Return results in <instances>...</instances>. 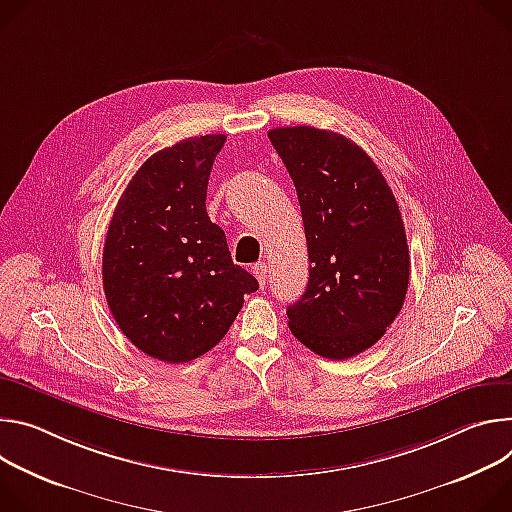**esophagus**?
Masks as SVG:
<instances>
[{
  "label": "esophagus",
  "mask_w": 512,
  "mask_h": 512,
  "mask_svg": "<svg viewBox=\"0 0 512 512\" xmlns=\"http://www.w3.org/2000/svg\"><path fill=\"white\" fill-rule=\"evenodd\" d=\"M254 276L258 278L260 287H264V285H266V278H268V266H266L264 262H258V264H254Z\"/></svg>",
  "instance_id": "esophagus-1"
}]
</instances>
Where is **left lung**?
<instances>
[{
    "label": "left lung",
    "mask_w": 512,
    "mask_h": 512,
    "mask_svg": "<svg viewBox=\"0 0 512 512\" xmlns=\"http://www.w3.org/2000/svg\"><path fill=\"white\" fill-rule=\"evenodd\" d=\"M268 138L295 183L309 282L287 309L303 346L329 360L372 348L401 313L409 246L399 205L374 160L352 140L311 126Z\"/></svg>",
    "instance_id": "8db88e82"
}]
</instances>
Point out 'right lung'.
<instances>
[{
    "instance_id": "1",
    "label": "right lung",
    "mask_w": 512,
    "mask_h": 512,
    "mask_svg": "<svg viewBox=\"0 0 512 512\" xmlns=\"http://www.w3.org/2000/svg\"><path fill=\"white\" fill-rule=\"evenodd\" d=\"M223 134L152 154L113 211L103 246V291L130 342L160 362H191L232 327L258 280L234 264L205 209Z\"/></svg>"
}]
</instances>
